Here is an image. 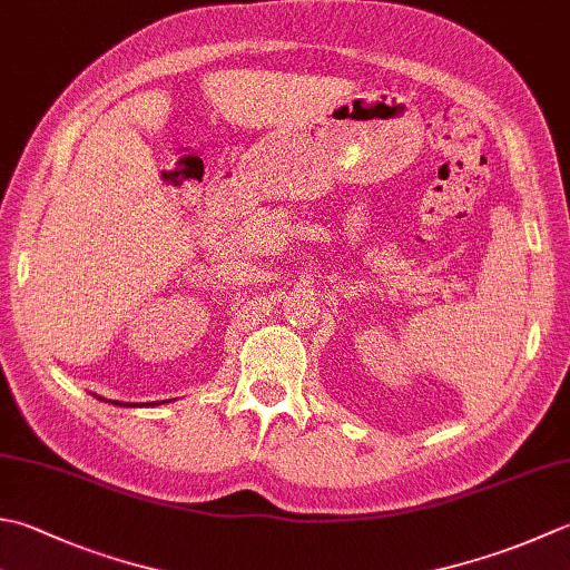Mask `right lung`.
<instances>
[{"label":"right lung","instance_id":"obj_1","mask_svg":"<svg viewBox=\"0 0 570 570\" xmlns=\"http://www.w3.org/2000/svg\"><path fill=\"white\" fill-rule=\"evenodd\" d=\"M98 397V395H96ZM98 400H106V397H98ZM106 403H114V405H118V407H138L136 403H120V400H106ZM165 403V400H163ZM163 403H142V405H150V407H155V405H163Z\"/></svg>","mask_w":570,"mask_h":570}]
</instances>
